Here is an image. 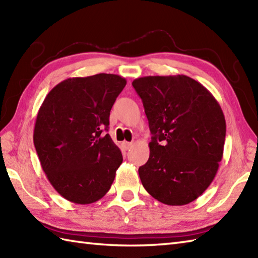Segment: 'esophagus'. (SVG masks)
Masks as SVG:
<instances>
[{
  "instance_id": "1",
  "label": "esophagus",
  "mask_w": 258,
  "mask_h": 258,
  "mask_svg": "<svg viewBox=\"0 0 258 258\" xmlns=\"http://www.w3.org/2000/svg\"><path fill=\"white\" fill-rule=\"evenodd\" d=\"M122 146H123V149H124L125 151H127V150L131 149V147L133 146V143H130V142H123Z\"/></svg>"
}]
</instances>
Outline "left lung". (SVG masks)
<instances>
[{
	"mask_svg": "<svg viewBox=\"0 0 258 258\" xmlns=\"http://www.w3.org/2000/svg\"><path fill=\"white\" fill-rule=\"evenodd\" d=\"M132 85L153 135L141 182L163 204H188L211 185L222 161L226 122L220 104L186 75L144 76Z\"/></svg>",
	"mask_w": 258,
	"mask_h": 258,
	"instance_id": "obj_1",
	"label": "left lung"
}]
</instances>
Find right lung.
I'll use <instances>...</instances> for the list:
<instances>
[{
    "label": "right lung",
    "mask_w": 258,
    "mask_h": 258,
    "mask_svg": "<svg viewBox=\"0 0 258 258\" xmlns=\"http://www.w3.org/2000/svg\"><path fill=\"white\" fill-rule=\"evenodd\" d=\"M126 80L100 73L54 86L38 109L33 141L41 166L57 193L75 204L105 195L123 162L109 134V112Z\"/></svg>",
    "instance_id": "add662e5"
}]
</instances>
